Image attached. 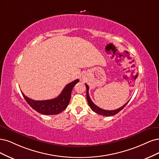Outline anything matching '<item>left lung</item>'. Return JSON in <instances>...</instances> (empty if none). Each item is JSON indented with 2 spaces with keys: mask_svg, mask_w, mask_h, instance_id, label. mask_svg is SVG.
Returning <instances> with one entry per match:
<instances>
[{
  "mask_svg": "<svg viewBox=\"0 0 159 159\" xmlns=\"http://www.w3.org/2000/svg\"><path fill=\"white\" fill-rule=\"evenodd\" d=\"M85 85H86V98H87V101H88V104H89L90 108L92 109V110L94 111V112H96V114H98L99 115L104 116H114V115L117 114V113H119V112L127 104L128 102H129V101H128L127 103H125L124 106H121V107H120V108L114 110H103V109L100 108V107L97 106L96 105H95L93 103V102L91 100L90 96H89V87L86 84H85Z\"/></svg>",
  "mask_w": 159,
  "mask_h": 159,
  "instance_id": "1",
  "label": "left lung"
}]
</instances>
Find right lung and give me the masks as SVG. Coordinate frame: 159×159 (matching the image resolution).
<instances>
[{
  "instance_id": "add662e5",
  "label": "right lung",
  "mask_w": 159,
  "mask_h": 159,
  "mask_svg": "<svg viewBox=\"0 0 159 159\" xmlns=\"http://www.w3.org/2000/svg\"><path fill=\"white\" fill-rule=\"evenodd\" d=\"M79 82V80L76 79L66 84L57 98L52 100H34L25 96L22 92V94L28 104L38 113L44 115H56L66 108L70 100L71 92Z\"/></svg>"
}]
</instances>
